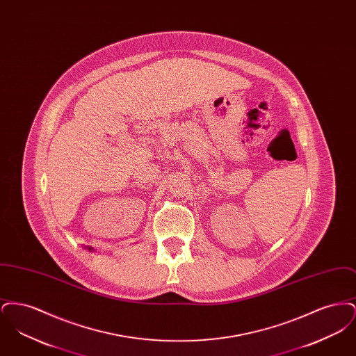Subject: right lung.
<instances>
[{"label": "right lung", "instance_id": "add662e5", "mask_svg": "<svg viewBox=\"0 0 356 356\" xmlns=\"http://www.w3.org/2000/svg\"><path fill=\"white\" fill-rule=\"evenodd\" d=\"M89 250H92V248H89Z\"/></svg>", "mask_w": 356, "mask_h": 356}]
</instances>
